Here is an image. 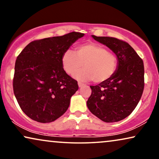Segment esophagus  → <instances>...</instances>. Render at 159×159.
Returning a JSON list of instances; mask_svg holds the SVG:
<instances>
[{"label": "esophagus", "mask_w": 159, "mask_h": 159, "mask_svg": "<svg viewBox=\"0 0 159 159\" xmlns=\"http://www.w3.org/2000/svg\"><path fill=\"white\" fill-rule=\"evenodd\" d=\"M78 85H79L80 88H82V87L85 85V84H84V83H82V82H78Z\"/></svg>", "instance_id": "1"}]
</instances>
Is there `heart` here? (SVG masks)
Returning <instances> with one entry per match:
<instances>
[{"label":"heart","instance_id":"obj_1","mask_svg":"<svg viewBox=\"0 0 159 159\" xmlns=\"http://www.w3.org/2000/svg\"><path fill=\"white\" fill-rule=\"evenodd\" d=\"M61 64L64 71L79 80H93L103 83L112 77L116 70L118 59L112 52L98 43L89 42L77 45L75 53L66 50L61 56Z\"/></svg>","mask_w":159,"mask_h":159}]
</instances>
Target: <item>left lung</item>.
Wrapping results in <instances>:
<instances>
[{"label":"left lung","mask_w":159,"mask_h":159,"mask_svg":"<svg viewBox=\"0 0 159 159\" xmlns=\"http://www.w3.org/2000/svg\"><path fill=\"white\" fill-rule=\"evenodd\" d=\"M116 54L118 66L114 75L105 82L90 86L87 101L90 112L105 122L122 120L133 111L144 90V65L127 42L111 37L92 35Z\"/></svg>","instance_id":"8db88e82"}]
</instances>
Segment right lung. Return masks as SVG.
Here are the masks:
<instances>
[{
  "mask_svg": "<svg viewBox=\"0 0 159 159\" xmlns=\"http://www.w3.org/2000/svg\"><path fill=\"white\" fill-rule=\"evenodd\" d=\"M84 33L72 32L30 43L17 56L13 88L21 109L32 120L49 123L61 116L78 90L63 69V53Z\"/></svg>",
  "mask_w": 159,
  "mask_h": 159,
  "instance_id": "add662e5",
  "label": "right lung"
}]
</instances>
